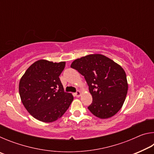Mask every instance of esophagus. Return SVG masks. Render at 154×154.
<instances>
[{
    "label": "esophagus",
    "instance_id": "esophagus-1",
    "mask_svg": "<svg viewBox=\"0 0 154 154\" xmlns=\"http://www.w3.org/2000/svg\"><path fill=\"white\" fill-rule=\"evenodd\" d=\"M75 95L77 97H79V96H81V92H80V91H79V90L77 91V92L75 93Z\"/></svg>",
    "mask_w": 154,
    "mask_h": 154
}]
</instances>
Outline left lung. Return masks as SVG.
Instances as JSON below:
<instances>
[{
	"label": "left lung",
	"instance_id": "obj_1",
	"mask_svg": "<svg viewBox=\"0 0 154 154\" xmlns=\"http://www.w3.org/2000/svg\"><path fill=\"white\" fill-rule=\"evenodd\" d=\"M71 67L84 77L92 102L88 109L101 119L111 118L120 110L128 92L124 69L101 54H91L77 59Z\"/></svg>",
	"mask_w": 154,
	"mask_h": 154
}]
</instances>
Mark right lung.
Masks as SVG:
<instances>
[{
  "label": "right lung",
  "mask_w": 154,
  "mask_h": 154,
  "mask_svg": "<svg viewBox=\"0 0 154 154\" xmlns=\"http://www.w3.org/2000/svg\"><path fill=\"white\" fill-rule=\"evenodd\" d=\"M64 67V62L54 63L40 60L31 65L21 78V100L28 113L38 120H57L73 100L71 94L64 92L59 78Z\"/></svg>",
  "instance_id": "add662e5"
}]
</instances>
